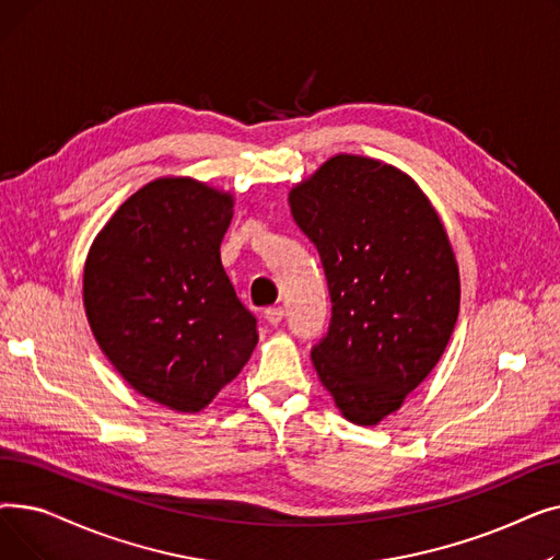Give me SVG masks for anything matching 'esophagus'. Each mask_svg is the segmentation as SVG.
<instances>
[{
  "label": "esophagus",
  "instance_id": "1",
  "mask_svg": "<svg viewBox=\"0 0 560 560\" xmlns=\"http://www.w3.org/2000/svg\"><path fill=\"white\" fill-rule=\"evenodd\" d=\"M262 317H265V319H268V325L277 327V325H279V322L283 319V308H281V306H272V308H265Z\"/></svg>",
  "mask_w": 560,
  "mask_h": 560
}]
</instances>
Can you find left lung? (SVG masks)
Returning <instances> with one entry per match:
<instances>
[{
    "instance_id": "1",
    "label": "left lung",
    "mask_w": 560,
    "mask_h": 560,
    "mask_svg": "<svg viewBox=\"0 0 560 560\" xmlns=\"http://www.w3.org/2000/svg\"><path fill=\"white\" fill-rule=\"evenodd\" d=\"M288 201L331 295L315 372L349 422L378 424L452 338L460 279L447 231L408 174L368 156L329 159Z\"/></svg>"
}]
</instances>
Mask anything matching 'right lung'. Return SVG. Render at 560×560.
Here are the masks:
<instances>
[{
  "label": "right lung",
  "mask_w": 560,
  "mask_h": 560,
  "mask_svg": "<svg viewBox=\"0 0 560 560\" xmlns=\"http://www.w3.org/2000/svg\"><path fill=\"white\" fill-rule=\"evenodd\" d=\"M231 218V192L163 176L113 213L85 258L97 345L136 393L179 413L211 404L258 342L220 258Z\"/></svg>",
  "instance_id": "add662e5"
}]
</instances>
